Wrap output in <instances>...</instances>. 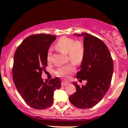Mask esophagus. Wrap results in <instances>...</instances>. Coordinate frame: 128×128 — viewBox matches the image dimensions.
I'll list each match as a JSON object with an SVG mask.
<instances>
[{"mask_svg": "<svg viewBox=\"0 0 128 128\" xmlns=\"http://www.w3.org/2000/svg\"><path fill=\"white\" fill-rule=\"evenodd\" d=\"M69 84H70V83L67 82H65V81H63V82H62L61 83V85L62 86H66L68 85Z\"/></svg>", "mask_w": 128, "mask_h": 128, "instance_id": "1", "label": "esophagus"}]
</instances>
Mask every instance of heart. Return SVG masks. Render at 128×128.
Wrapping results in <instances>:
<instances>
[{"label":"heart","mask_w":128,"mask_h":128,"mask_svg":"<svg viewBox=\"0 0 128 128\" xmlns=\"http://www.w3.org/2000/svg\"><path fill=\"white\" fill-rule=\"evenodd\" d=\"M56 48L61 52L68 54L70 60L74 64H78L82 62L84 55V46L80 41H74L73 39L63 36L57 41ZM52 50L49 48L46 54V59L50 61L52 58ZM75 68L72 64L58 68L57 71L58 76L66 77L74 72Z\"/></svg>","instance_id":"obj_1"}]
</instances>
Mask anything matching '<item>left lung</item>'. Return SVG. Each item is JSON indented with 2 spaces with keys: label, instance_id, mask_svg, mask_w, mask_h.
Listing matches in <instances>:
<instances>
[{
  "label": "left lung",
  "instance_id": "left-lung-1",
  "mask_svg": "<svg viewBox=\"0 0 128 128\" xmlns=\"http://www.w3.org/2000/svg\"><path fill=\"white\" fill-rule=\"evenodd\" d=\"M76 34L84 36V57L76 78L87 83L80 86L73 82L76 92L69 98L78 108H89L97 104L108 91L114 70L113 60L107 45L98 38L86 33Z\"/></svg>",
  "mask_w": 128,
  "mask_h": 128
}]
</instances>
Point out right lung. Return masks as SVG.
I'll list each match as a JSON object with an SVG mask.
<instances>
[{"mask_svg":"<svg viewBox=\"0 0 128 128\" xmlns=\"http://www.w3.org/2000/svg\"><path fill=\"white\" fill-rule=\"evenodd\" d=\"M56 38V36L50 34L31 35L22 42L14 54V83L24 102L35 109L50 107L54 91L61 88L58 78L45 82L42 78L47 66V52Z\"/></svg>","mask_w":128,"mask_h":128,"instance_id":"add662e5","label":"right lung"}]
</instances>
